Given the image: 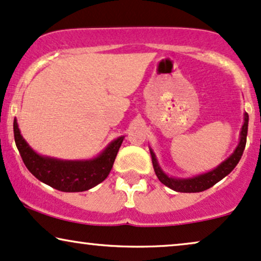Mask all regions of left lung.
<instances>
[{
	"instance_id": "1",
	"label": "left lung",
	"mask_w": 261,
	"mask_h": 261,
	"mask_svg": "<svg viewBox=\"0 0 261 261\" xmlns=\"http://www.w3.org/2000/svg\"><path fill=\"white\" fill-rule=\"evenodd\" d=\"M248 114L244 115V123L242 125V130H241V140L237 149L234 150V152L231 155L226 161H224L221 165L215 168L212 172L205 173V174L198 175L196 178L192 179H173L167 176L165 173L161 170V168L157 165L155 155H153L152 151L151 152V157H152V165L153 169L157 178L160 179V181L166 186H168L172 190L178 192H201L204 191L212 186L217 184L218 181H220L221 179L225 178L229 173L232 172V169L237 166V163L240 162L241 157L243 155L244 147H246V141H247V133H248Z\"/></svg>"
}]
</instances>
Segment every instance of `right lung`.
<instances>
[{
    "label": "right lung",
    "instance_id": "add662e5",
    "mask_svg": "<svg viewBox=\"0 0 261 261\" xmlns=\"http://www.w3.org/2000/svg\"><path fill=\"white\" fill-rule=\"evenodd\" d=\"M14 140L22 162L34 176L64 192H80L94 188L108 178L123 137L112 141L100 156L92 161H60L37 155L22 139L17 120L13 122Z\"/></svg>",
    "mask_w": 261,
    "mask_h": 261
}]
</instances>
